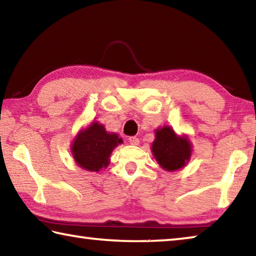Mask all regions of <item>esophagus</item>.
Returning <instances> with one entry per match:
<instances>
[{
    "label": "esophagus",
    "mask_w": 256,
    "mask_h": 256,
    "mask_svg": "<svg viewBox=\"0 0 256 256\" xmlns=\"http://www.w3.org/2000/svg\"><path fill=\"white\" fill-rule=\"evenodd\" d=\"M128 142L130 144H133V146H138V144H140V140L136 136H131L128 138Z\"/></svg>",
    "instance_id": "obj_1"
}]
</instances>
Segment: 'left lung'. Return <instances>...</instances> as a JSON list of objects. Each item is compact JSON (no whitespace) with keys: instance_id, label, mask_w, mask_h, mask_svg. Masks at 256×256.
<instances>
[{"instance_id":"1","label":"left lung","mask_w":256,"mask_h":256,"mask_svg":"<svg viewBox=\"0 0 256 256\" xmlns=\"http://www.w3.org/2000/svg\"><path fill=\"white\" fill-rule=\"evenodd\" d=\"M151 151L162 170L175 172L188 162L192 144L186 136H178L170 126H162L156 130Z\"/></svg>"}]
</instances>
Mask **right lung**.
I'll return each instance as SVG.
<instances>
[{
    "instance_id": "1",
    "label": "right lung",
    "mask_w": 256,
    "mask_h": 256,
    "mask_svg": "<svg viewBox=\"0 0 256 256\" xmlns=\"http://www.w3.org/2000/svg\"><path fill=\"white\" fill-rule=\"evenodd\" d=\"M123 144L116 133H108L104 125L92 122L81 130L73 141L71 151L74 162L88 172H99L110 164V157L116 146Z\"/></svg>"
}]
</instances>
